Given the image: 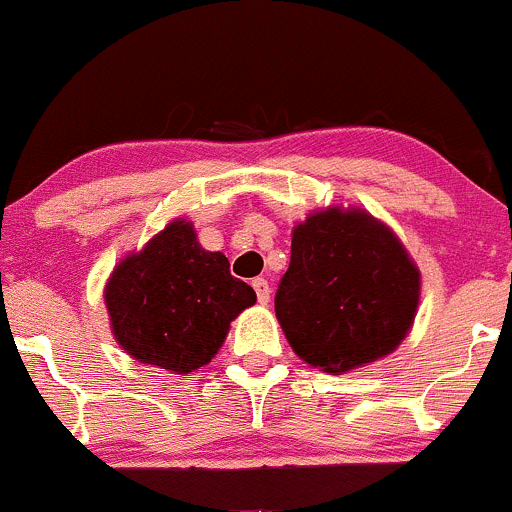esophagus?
Returning <instances> with one entry per match:
<instances>
[{
  "label": "esophagus",
  "mask_w": 512,
  "mask_h": 512,
  "mask_svg": "<svg viewBox=\"0 0 512 512\" xmlns=\"http://www.w3.org/2000/svg\"><path fill=\"white\" fill-rule=\"evenodd\" d=\"M252 289L257 293V301L262 305L269 303V284L264 279H252Z\"/></svg>",
  "instance_id": "obj_1"
}]
</instances>
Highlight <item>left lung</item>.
<instances>
[{
    "label": "left lung",
    "mask_w": 512,
    "mask_h": 512,
    "mask_svg": "<svg viewBox=\"0 0 512 512\" xmlns=\"http://www.w3.org/2000/svg\"><path fill=\"white\" fill-rule=\"evenodd\" d=\"M421 274L383 221L330 207L293 228L274 310L291 349L325 373L378 361L414 325Z\"/></svg>",
    "instance_id": "1"
}]
</instances>
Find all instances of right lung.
Segmentation results:
<instances>
[{
  "instance_id": "add662e5",
  "label": "right lung",
  "mask_w": 512,
  "mask_h": 512,
  "mask_svg": "<svg viewBox=\"0 0 512 512\" xmlns=\"http://www.w3.org/2000/svg\"><path fill=\"white\" fill-rule=\"evenodd\" d=\"M105 308L129 356L185 375L207 366L236 317L257 301L231 274L223 252L199 245L195 226L175 219L115 267Z\"/></svg>"
}]
</instances>
